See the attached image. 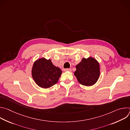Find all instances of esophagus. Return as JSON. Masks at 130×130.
Instances as JSON below:
<instances>
[{
    "label": "esophagus",
    "mask_w": 130,
    "mask_h": 130,
    "mask_svg": "<svg viewBox=\"0 0 130 130\" xmlns=\"http://www.w3.org/2000/svg\"><path fill=\"white\" fill-rule=\"evenodd\" d=\"M64 71H71V69H70V68H66V69H64Z\"/></svg>",
    "instance_id": "obj_1"
}]
</instances>
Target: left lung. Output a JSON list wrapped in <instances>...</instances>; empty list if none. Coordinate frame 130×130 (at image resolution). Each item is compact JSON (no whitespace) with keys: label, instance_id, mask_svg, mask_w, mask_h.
<instances>
[{"label":"left lung","instance_id":"left-lung-1","mask_svg":"<svg viewBox=\"0 0 130 130\" xmlns=\"http://www.w3.org/2000/svg\"><path fill=\"white\" fill-rule=\"evenodd\" d=\"M74 75L82 85L89 86L95 84L100 77V66L98 62L93 58H83L76 65Z\"/></svg>","mask_w":130,"mask_h":130}]
</instances>
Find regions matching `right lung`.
<instances>
[{
	"label": "right lung",
	"mask_w": 130,
	"mask_h": 130,
	"mask_svg": "<svg viewBox=\"0 0 130 130\" xmlns=\"http://www.w3.org/2000/svg\"><path fill=\"white\" fill-rule=\"evenodd\" d=\"M62 73L55 66L51 60L44 58L36 60L32 69V76L36 84L43 88H48L56 84Z\"/></svg>",
	"instance_id": "add662e5"
}]
</instances>
